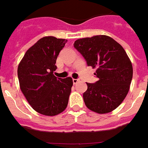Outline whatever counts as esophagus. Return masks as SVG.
I'll list each match as a JSON object with an SVG mask.
<instances>
[{
    "mask_svg": "<svg viewBox=\"0 0 148 148\" xmlns=\"http://www.w3.org/2000/svg\"><path fill=\"white\" fill-rule=\"evenodd\" d=\"M72 81H73V84H76L80 81V80H79V79H72Z\"/></svg>",
    "mask_w": 148,
    "mask_h": 148,
    "instance_id": "obj_1",
    "label": "esophagus"
}]
</instances>
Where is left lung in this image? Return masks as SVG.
I'll list each match as a JSON object with an SVG mask.
<instances>
[{
  "label": "left lung",
  "instance_id": "left-lung-1",
  "mask_svg": "<svg viewBox=\"0 0 148 148\" xmlns=\"http://www.w3.org/2000/svg\"><path fill=\"white\" fill-rule=\"evenodd\" d=\"M88 66L97 68L95 84L87 83L83 94L88 109L97 114L114 110L130 89L133 68L130 58L121 45L107 35L83 38L74 42Z\"/></svg>",
  "mask_w": 148,
  "mask_h": 148
}]
</instances>
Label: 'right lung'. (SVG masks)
I'll return each instance as SVG.
<instances>
[{"label": "right lung", "instance_id": "right-lung-1", "mask_svg": "<svg viewBox=\"0 0 148 148\" xmlns=\"http://www.w3.org/2000/svg\"><path fill=\"white\" fill-rule=\"evenodd\" d=\"M66 39L46 36L25 53L18 67L21 92L34 110L56 116L67 108L73 81L71 77L57 78L56 59Z\"/></svg>", "mask_w": 148, "mask_h": 148}]
</instances>
